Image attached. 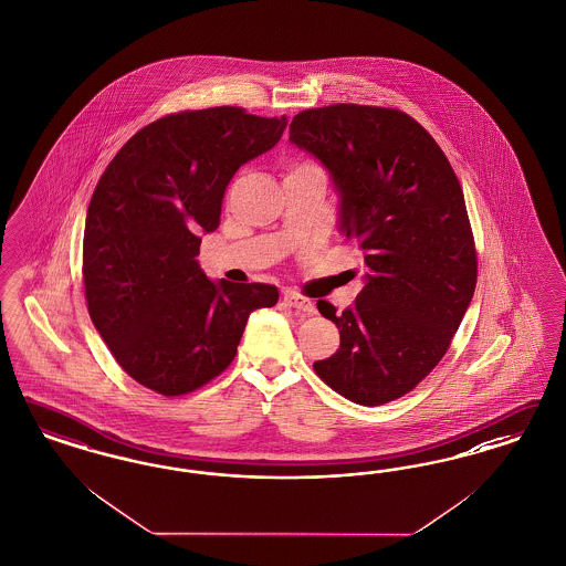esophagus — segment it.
I'll use <instances>...</instances> for the list:
<instances>
[{
	"mask_svg": "<svg viewBox=\"0 0 566 566\" xmlns=\"http://www.w3.org/2000/svg\"><path fill=\"white\" fill-rule=\"evenodd\" d=\"M284 301H286L293 310H296V312L307 313V315L315 313V303H313L312 298L303 296V294L286 291V293H284Z\"/></svg>",
	"mask_w": 566,
	"mask_h": 566,
	"instance_id": "1",
	"label": "esophagus"
}]
</instances>
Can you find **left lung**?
Instances as JSON below:
<instances>
[{
	"mask_svg": "<svg viewBox=\"0 0 566 566\" xmlns=\"http://www.w3.org/2000/svg\"><path fill=\"white\" fill-rule=\"evenodd\" d=\"M289 139L328 169L338 228L364 253L366 284L353 307L336 313L317 301L340 347L313 370L353 403H389L441 361L474 294L476 253L460 181L429 132L392 108L303 111Z\"/></svg>",
	"mask_w": 566,
	"mask_h": 566,
	"instance_id": "8db88e82",
	"label": "left lung"
}]
</instances>
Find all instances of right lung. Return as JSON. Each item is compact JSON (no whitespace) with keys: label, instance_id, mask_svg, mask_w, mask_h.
<instances>
[{"label":"right lung","instance_id":"add662e5","mask_svg":"<svg viewBox=\"0 0 566 566\" xmlns=\"http://www.w3.org/2000/svg\"><path fill=\"white\" fill-rule=\"evenodd\" d=\"M286 123L238 106L184 111L139 129L99 177L83 234L85 298L139 385L165 397L207 385L232 364L249 315L277 303L272 284L209 280L196 256L230 179Z\"/></svg>","mask_w":566,"mask_h":566}]
</instances>
